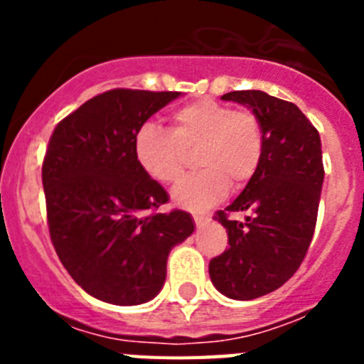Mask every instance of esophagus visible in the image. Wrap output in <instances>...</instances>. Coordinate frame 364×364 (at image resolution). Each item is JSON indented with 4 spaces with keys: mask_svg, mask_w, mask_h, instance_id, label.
<instances>
[{
    "mask_svg": "<svg viewBox=\"0 0 364 364\" xmlns=\"http://www.w3.org/2000/svg\"><path fill=\"white\" fill-rule=\"evenodd\" d=\"M193 220H195V224L200 228L204 226L205 222H210V217H208V215H193Z\"/></svg>",
    "mask_w": 364,
    "mask_h": 364,
    "instance_id": "obj_1",
    "label": "esophagus"
}]
</instances>
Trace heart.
I'll return each instance as SVG.
<instances>
[{
	"label": "heart",
	"instance_id": "1",
	"mask_svg": "<svg viewBox=\"0 0 364 364\" xmlns=\"http://www.w3.org/2000/svg\"><path fill=\"white\" fill-rule=\"evenodd\" d=\"M173 129L154 122L138 127L133 154L138 167L159 184H175L186 166V151L197 149L200 171L173 191L176 205L202 211L226 197L230 186L242 188L259 171L264 134L255 112L200 100L173 112Z\"/></svg>",
	"mask_w": 364,
	"mask_h": 364
}]
</instances>
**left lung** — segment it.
I'll use <instances>...</instances> for the list:
<instances>
[{"label":"left lung","mask_w":364,"mask_h":364,"mask_svg":"<svg viewBox=\"0 0 364 364\" xmlns=\"http://www.w3.org/2000/svg\"><path fill=\"white\" fill-rule=\"evenodd\" d=\"M222 100L252 109L264 134L259 171L217 211L230 247L210 262L222 295L250 301L281 288L306 257L323 189V151L317 129L291 102L262 91H233ZM239 210L248 213L244 223L229 217Z\"/></svg>","instance_id":"left-lung-1"}]
</instances>
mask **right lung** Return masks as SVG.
I'll use <instances>...</instances> for the list:
<instances>
[{"label": "right lung", "instance_id": "right-lung-1", "mask_svg": "<svg viewBox=\"0 0 364 364\" xmlns=\"http://www.w3.org/2000/svg\"><path fill=\"white\" fill-rule=\"evenodd\" d=\"M180 92L112 89L56 125L43 180L50 240L76 284L92 297L134 306L159 295L169 252L195 231L191 215L153 213L166 189L138 167V127Z\"/></svg>", "mask_w": 364, "mask_h": 364}]
</instances>
